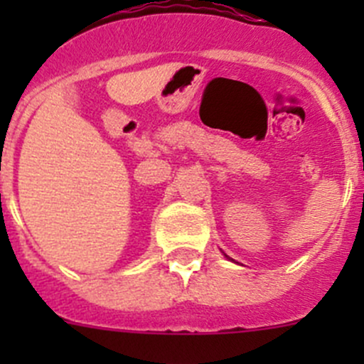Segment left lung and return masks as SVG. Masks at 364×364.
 <instances>
[{"instance_id":"obj_1","label":"left lung","mask_w":364,"mask_h":364,"mask_svg":"<svg viewBox=\"0 0 364 364\" xmlns=\"http://www.w3.org/2000/svg\"><path fill=\"white\" fill-rule=\"evenodd\" d=\"M225 257H227V255H225Z\"/></svg>"}]
</instances>
